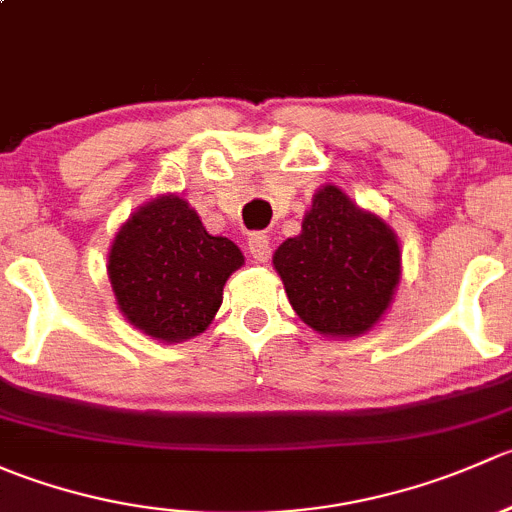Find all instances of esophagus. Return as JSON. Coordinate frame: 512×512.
I'll use <instances>...</instances> for the list:
<instances>
[{"label": "esophagus", "instance_id": "esophagus-1", "mask_svg": "<svg viewBox=\"0 0 512 512\" xmlns=\"http://www.w3.org/2000/svg\"><path fill=\"white\" fill-rule=\"evenodd\" d=\"M247 250H250L252 260L255 262H267L270 260V237L262 235V232H252L247 237Z\"/></svg>", "mask_w": 512, "mask_h": 512}]
</instances>
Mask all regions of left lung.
I'll use <instances>...</instances> for the list:
<instances>
[{
	"label": "left lung",
	"instance_id": "left-lung-1",
	"mask_svg": "<svg viewBox=\"0 0 512 512\" xmlns=\"http://www.w3.org/2000/svg\"><path fill=\"white\" fill-rule=\"evenodd\" d=\"M297 317L322 337L371 332L389 312L401 282L399 237L342 188L319 185L299 235L272 255Z\"/></svg>",
	"mask_w": 512,
	"mask_h": 512
}]
</instances>
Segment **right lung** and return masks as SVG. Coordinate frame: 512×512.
<instances>
[{"mask_svg":"<svg viewBox=\"0 0 512 512\" xmlns=\"http://www.w3.org/2000/svg\"><path fill=\"white\" fill-rule=\"evenodd\" d=\"M245 265L240 247L210 235L178 193L138 205L108 250V282L123 317L158 342H185L213 324L223 287Z\"/></svg>","mask_w":512,"mask_h":512,"instance_id":"1","label":"right lung"}]
</instances>
